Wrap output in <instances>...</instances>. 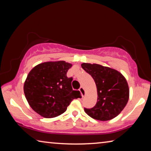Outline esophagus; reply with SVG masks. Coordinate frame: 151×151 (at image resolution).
<instances>
[{"label":"esophagus","instance_id":"esophagus-1","mask_svg":"<svg viewBox=\"0 0 151 151\" xmlns=\"http://www.w3.org/2000/svg\"><path fill=\"white\" fill-rule=\"evenodd\" d=\"M79 91H80L81 93L82 94V96H84L85 95V89H84L83 87H82V86H81V87L79 88Z\"/></svg>","mask_w":151,"mask_h":151}]
</instances>
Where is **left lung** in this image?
Returning <instances> with one entry per match:
<instances>
[{"instance_id":"8db88e82","label":"left lung","mask_w":151,"mask_h":151,"mask_svg":"<svg viewBox=\"0 0 151 151\" xmlns=\"http://www.w3.org/2000/svg\"><path fill=\"white\" fill-rule=\"evenodd\" d=\"M82 68L93 78L97 88V102L91 109L85 108L88 116L99 121L114 119L121 113L129 98L127 80L119 71L98 64L83 63Z\"/></svg>"}]
</instances>
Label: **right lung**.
Segmentation results:
<instances>
[{
    "label": "right lung",
    "mask_w": 151,
    "mask_h": 151,
    "mask_svg": "<svg viewBox=\"0 0 151 151\" xmlns=\"http://www.w3.org/2000/svg\"><path fill=\"white\" fill-rule=\"evenodd\" d=\"M72 65L65 61L39 64L30 71L24 93L30 107L45 118H54L66 111L73 99L81 96L73 90V77L66 76Z\"/></svg>",
    "instance_id": "1"
}]
</instances>
